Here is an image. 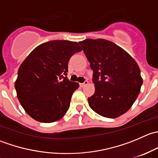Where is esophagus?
<instances>
[{
	"mask_svg": "<svg viewBox=\"0 0 158 158\" xmlns=\"http://www.w3.org/2000/svg\"><path fill=\"white\" fill-rule=\"evenodd\" d=\"M88 83H89V82L87 80H85V82H83V83H80V86L81 87H84L85 86V85H88Z\"/></svg>",
	"mask_w": 158,
	"mask_h": 158,
	"instance_id": "obj_1",
	"label": "esophagus"
}]
</instances>
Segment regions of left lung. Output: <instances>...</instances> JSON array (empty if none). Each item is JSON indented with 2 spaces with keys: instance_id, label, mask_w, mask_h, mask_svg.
I'll list each match as a JSON object with an SVG mask.
<instances>
[{
  "instance_id": "1",
  "label": "left lung",
  "mask_w": 158,
  "mask_h": 158,
  "mask_svg": "<svg viewBox=\"0 0 158 158\" xmlns=\"http://www.w3.org/2000/svg\"><path fill=\"white\" fill-rule=\"evenodd\" d=\"M79 44L93 70L95 93L88 98L90 108L110 118L125 114L138 98L143 83L138 63L109 40L87 39Z\"/></svg>"
}]
</instances>
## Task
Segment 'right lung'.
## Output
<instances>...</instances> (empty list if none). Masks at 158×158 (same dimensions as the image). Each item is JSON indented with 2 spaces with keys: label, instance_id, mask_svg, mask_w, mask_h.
<instances>
[{
  "label": "right lung",
  "instance_id": "1",
  "mask_svg": "<svg viewBox=\"0 0 158 158\" xmlns=\"http://www.w3.org/2000/svg\"><path fill=\"white\" fill-rule=\"evenodd\" d=\"M80 51L76 42L49 41L36 47L21 63L14 85L20 105L34 120L51 123L68 111L79 86L66 77L68 62Z\"/></svg>",
  "mask_w": 158,
  "mask_h": 158
}]
</instances>
